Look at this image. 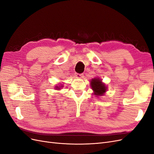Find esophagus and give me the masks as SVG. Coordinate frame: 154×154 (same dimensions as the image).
<instances>
[{"instance_id": "34e87169", "label": "esophagus", "mask_w": 154, "mask_h": 154, "mask_svg": "<svg viewBox=\"0 0 154 154\" xmlns=\"http://www.w3.org/2000/svg\"><path fill=\"white\" fill-rule=\"evenodd\" d=\"M76 76L78 77V78H83V74H78V73H76Z\"/></svg>"}]
</instances>
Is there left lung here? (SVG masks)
Wrapping results in <instances>:
<instances>
[{"mask_svg": "<svg viewBox=\"0 0 154 154\" xmlns=\"http://www.w3.org/2000/svg\"><path fill=\"white\" fill-rule=\"evenodd\" d=\"M91 84L94 94L97 96H102L106 91L105 85L101 82V80H99V78L92 79Z\"/></svg>", "mask_w": 154, "mask_h": 154, "instance_id": "left-lung-1", "label": "left lung"}]
</instances>
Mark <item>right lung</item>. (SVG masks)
I'll return each mask as SVG.
<instances>
[{
	"label": "right lung",
	"mask_w": 154,
	"mask_h": 154,
	"mask_svg": "<svg viewBox=\"0 0 154 154\" xmlns=\"http://www.w3.org/2000/svg\"><path fill=\"white\" fill-rule=\"evenodd\" d=\"M56 88H58V89H60V88L59 87H58V86H57V87H56Z\"/></svg>",
	"instance_id": "1"
}]
</instances>
